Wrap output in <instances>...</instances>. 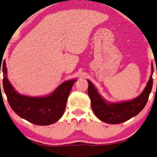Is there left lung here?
Returning <instances> with one entry per match:
<instances>
[{
  "label": "left lung",
  "mask_w": 157,
  "mask_h": 157,
  "mask_svg": "<svg viewBox=\"0 0 157 157\" xmlns=\"http://www.w3.org/2000/svg\"><path fill=\"white\" fill-rule=\"evenodd\" d=\"M152 73L144 90L137 97L131 100L118 102H108L99 93L96 86L87 80L88 95L91 101V106L95 115L99 120L108 124H116L124 122L136 116L144 108L149 95L153 86V66H151Z\"/></svg>",
  "instance_id": "left-lung-1"
}]
</instances>
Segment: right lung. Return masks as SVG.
Instances as JSON below:
<instances>
[{"instance_id":"right-lung-1","label":"right lung","mask_w":157,"mask_h":157,"mask_svg":"<svg viewBox=\"0 0 157 157\" xmlns=\"http://www.w3.org/2000/svg\"><path fill=\"white\" fill-rule=\"evenodd\" d=\"M2 71L4 90L11 109L19 116L37 125L54 124L62 117L76 79L63 82L47 96H29L19 93L11 85L7 79L5 61L3 62Z\"/></svg>"}]
</instances>
